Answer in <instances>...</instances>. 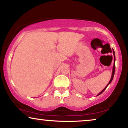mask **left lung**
<instances>
[{"label": "left lung", "instance_id": "left-lung-1", "mask_svg": "<svg viewBox=\"0 0 128 128\" xmlns=\"http://www.w3.org/2000/svg\"><path fill=\"white\" fill-rule=\"evenodd\" d=\"M113 53H114V67H113V71H112V77H111V78H110V81H109V83L108 84V85L106 86V87H104V89H103L102 91H101L98 94V95H100V94H102L103 93V92L105 90V89H106V88H107V87H108V86L109 84L110 83H111L112 82V80H113V78H114V72H115V56H114V51H113Z\"/></svg>", "mask_w": 128, "mask_h": 128}]
</instances>
